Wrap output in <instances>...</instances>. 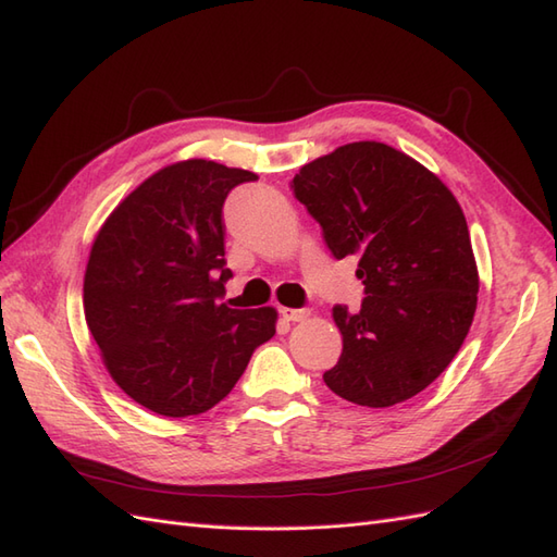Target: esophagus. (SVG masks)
<instances>
[{
    "mask_svg": "<svg viewBox=\"0 0 557 557\" xmlns=\"http://www.w3.org/2000/svg\"><path fill=\"white\" fill-rule=\"evenodd\" d=\"M310 315L308 308H282V318L289 320V322H301Z\"/></svg>",
    "mask_w": 557,
    "mask_h": 557,
    "instance_id": "esophagus-1",
    "label": "esophagus"
}]
</instances>
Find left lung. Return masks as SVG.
Here are the masks:
<instances>
[{
    "label": "left lung",
    "instance_id": "1",
    "mask_svg": "<svg viewBox=\"0 0 557 557\" xmlns=\"http://www.w3.org/2000/svg\"><path fill=\"white\" fill-rule=\"evenodd\" d=\"M292 191L330 253L358 258L366 299L334 306L344 337L330 389L389 408L426 389L468 337L480 277L454 194L424 165L382 141H354L306 163Z\"/></svg>",
    "mask_w": 557,
    "mask_h": 557
}]
</instances>
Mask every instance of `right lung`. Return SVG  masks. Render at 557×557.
Instances as JSON below:
<instances>
[{
	"mask_svg": "<svg viewBox=\"0 0 557 557\" xmlns=\"http://www.w3.org/2000/svg\"><path fill=\"white\" fill-rule=\"evenodd\" d=\"M242 168L191 159L145 180L89 251L85 320L115 384L159 416L220 404L275 334L273 308H230L223 206Z\"/></svg>",
	"mask_w": 557,
	"mask_h": 557,
	"instance_id": "right-lung-1",
	"label": "right lung"
}]
</instances>
